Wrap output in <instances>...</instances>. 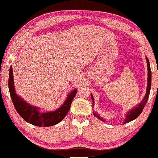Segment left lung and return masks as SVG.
Segmentation results:
<instances>
[{
	"instance_id": "left-lung-1",
	"label": "left lung",
	"mask_w": 158,
	"mask_h": 158,
	"mask_svg": "<svg viewBox=\"0 0 158 158\" xmlns=\"http://www.w3.org/2000/svg\"><path fill=\"white\" fill-rule=\"evenodd\" d=\"M146 60H147V65H148V86H147V90H146V94L145 95V97L143 99V100L140 102V104L137 105V106L135 107H134L133 109H132L131 110H130L129 112H127L126 116H125V123H129L130 121L135 120L138 117L139 115H140V113L143 112V110L144 108V107L145 106L146 103H147L148 97H149L150 95V88H151V70H150V63H149V60H148V58H146ZM91 95V98H92L93 101H94V99H93V97L92 94ZM94 102H93V105ZM93 115H94L95 117H97L98 119H100V120L102 121H105L103 118H100V116H99L98 114H96L95 113L93 112Z\"/></svg>"
}]
</instances>
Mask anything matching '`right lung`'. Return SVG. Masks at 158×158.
Segmentation results:
<instances>
[{"label":"right lung","instance_id":"obj_1","mask_svg":"<svg viewBox=\"0 0 158 158\" xmlns=\"http://www.w3.org/2000/svg\"><path fill=\"white\" fill-rule=\"evenodd\" d=\"M8 88L13 103L18 113L26 122L39 127L52 126L62 121L69 111L70 105L77 93V89L72 90L66 98L63 106H61L55 111L46 112V113L40 112L39 108L27 103L23 98L16 94L15 90L14 82H13L12 66H10V70H9Z\"/></svg>","mask_w":158,"mask_h":158}]
</instances>
